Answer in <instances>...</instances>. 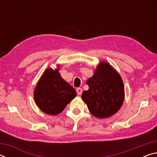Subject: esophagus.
<instances>
[{"label": "esophagus", "mask_w": 157, "mask_h": 157, "mask_svg": "<svg viewBox=\"0 0 157 157\" xmlns=\"http://www.w3.org/2000/svg\"><path fill=\"white\" fill-rule=\"evenodd\" d=\"M76 91L78 95H81L82 94V89L81 88H78L76 89Z\"/></svg>", "instance_id": "obj_1"}]
</instances>
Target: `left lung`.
<instances>
[{"label": "left lung", "instance_id": "left-lung-1", "mask_svg": "<svg viewBox=\"0 0 157 157\" xmlns=\"http://www.w3.org/2000/svg\"><path fill=\"white\" fill-rule=\"evenodd\" d=\"M86 84L89 89L82 93V98L93 115L107 118L120 109L124 98L123 82L109 63L101 62Z\"/></svg>", "mask_w": 157, "mask_h": 157}]
</instances>
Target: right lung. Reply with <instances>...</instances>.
<instances>
[{
  "label": "right lung",
  "mask_w": 157,
  "mask_h": 157,
  "mask_svg": "<svg viewBox=\"0 0 157 157\" xmlns=\"http://www.w3.org/2000/svg\"><path fill=\"white\" fill-rule=\"evenodd\" d=\"M75 96V89L64 81L58 69H47L34 89L36 105L50 115L60 113Z\"/></svg>",
  "instance_id": "add662e5"
}]
</instances>
